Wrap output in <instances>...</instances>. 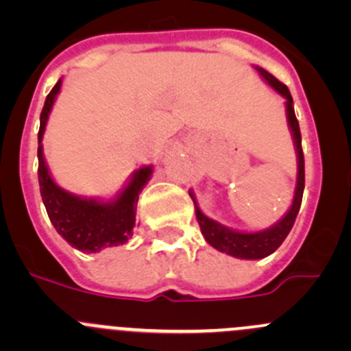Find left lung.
I'll list each match as a JSON object with an SVG mask.
<instances>
[{
	"instance_id": "8db88e82",
	"label": "left lung",
	"mask_w": 351,
	"mask_h": 351,
	"mask_svg": "<svg viewBox=\"0 0 351 351\" xmlns=\"http://www.w3.org/2000/svg\"><path fill=\"white\" fill-rule=\"evenodd\" d=\"M260 71L261 76L265 77L268 84L274 88L277 93H280L285 98V107H287V120H289L290 130H292L293 143H295V151H297V165H299V173H297V186H295V195H293V202L290 205L289 212L284 215V219L277 222L271 228L265 229V231L258 232H238L228 229L226 226L219 224V222L212 221L207 215L202 214V210L198 208L195 197L190 192L193 204H195V214L198 226H200V231L204 234L205 241L210 246H214L215 250L222 251V253H228L231 256L243 258V260H260V258L268 256V254L274 253L284 239L289 236L290 229H292L293 222H295L297 214H299L300 204H302V193H304V183H306V175H304V153H302V137H300V129H299V120H297L295 112H293V100L292 95H290L289 88L285 86L282 81H278L274 74H270L268 71L256 67Z\"/></svg>"
}]
</instances>
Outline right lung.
I'll use <instances>...</instances> for the list:
<instances>
[{
	"label": "right lung",
	"mask_w": 351,
	"mask_h": 351,
	"mask_svg": "<svg viewBox=\"0 0 351 351\" xmlns=\"http://www.w3.org/2000/svg\"><path fill=\"white\" fill-rule=\"evenodd\" d=\"M61 90V80L56 83L51 93L45 98L40 113V129H38V183L40 195L45 205L49 219L56 231L76 250L83 253H98L104 247L119 246L127 243L132 236L136 224V208L139 193L149 182L153 168L137 169L129 185L113 202H98L91 198H81L67 193L54 183L49 175L47 165L42 153V137L49 113L54 105L56 97Z\"/></svg>",
	"instance_id": "add662e5"
}]
</instances>
